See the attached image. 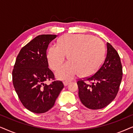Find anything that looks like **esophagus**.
<instances>
[{"label":"esophagus","instance_id":"34e87169","mask_svg":"<svg viewBox=\"0 0 133 133\" xmlns=\"http://www.w3.org/2000/svg\"><path fill=\"white\" fill-rule=\"evenodd\" d=\"M63 83V85H64V86H67V85H68L69 84H70V82H69V81H64Z\"/></svg>","mask_w":133,"mask_h":133}]
</instances>
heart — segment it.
<instances>
[{"label":"heart","mask_w":133,"mask_h":133,"mask_svg":"<svg viewBox=\"0 0 133 133\" xmlns=\"http://www.w3.org/2000/svg\"><path fill=\"white\" fill-rule=\"evenodd\" d=\"M65 55L69 62L56 72L59 79L71 80L77 74L87 77L94 74L105 57V46L99 38L87 34H65L57 45L48 49L47 60L51 68L57 70L62 64Z\"/></svg>","instance_id":"obj_1"}]
</instances>
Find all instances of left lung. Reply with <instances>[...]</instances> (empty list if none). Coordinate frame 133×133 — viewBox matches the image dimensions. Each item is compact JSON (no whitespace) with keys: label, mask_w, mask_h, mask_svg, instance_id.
Here are the masks:
<instances>
[{"label":"left lung","mask_w":133,"mask_h":133,"mask_svg":"<svg viewBox=\"0 0 133 133\" xmlns=\"http://www.w3.org/2000/svg\"><path fill=\"white\" fill-rule=\"evenodd\" d=\"M107 53L99 70L94 75L77 81L79 97L89 109L105 107L114 99L122 79V66L117 52L107 43Z\"/></svg>","instance_id":"1"}]
</instances>
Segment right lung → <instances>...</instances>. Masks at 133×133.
<instances>
[{"label": "right lung", "instance_id": "right-lung-1", "mask_svg": "<svg viewBox=\"0 0 133 133\" xmlns=\"http://www.w3.org/2000/svg\"><path fill=\"white\" fill-rule=\"evenodd\" d=\"M57 35L43 34L36 37L20 51L12 71V83L20 101L34 113H43L53 107L63 88L61 81L50 85L45 82L54 79L48 68L46 50Z\"/></svg>", "mask_w": 133, "mask_h": 133}]
</instances>
